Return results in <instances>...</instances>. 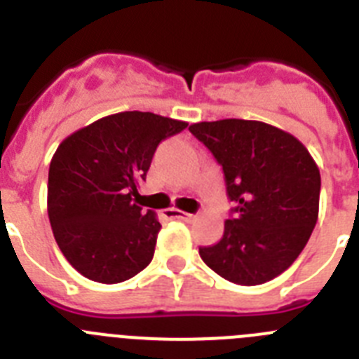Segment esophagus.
I'll return each instance as SVG.
<instances>
[{"mask_svg": "<svg viewBox=\"0 0 359 359\" xmlns=\"http://www.w3.org/2000/svg\"><path fill=\"white\" fill-rule=\"evenodd\" d=\"M167 215H169L170 219H180V221H192V219H194V215H192V214H187V212L176 210V208H170V210H167Z\"/></svg>", "mask_w": 359, "mask_h": 359, "instance_id": "1", "label": "esophagus"}]
</instances>
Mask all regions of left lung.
Wrapping results in <instances>:
<instances>
[{"label": "left lung", "instance_id": "8db88e82", "mask_svg": "<svg viewBox=\"0 0 359 359\" xmlns=\"http://www.w3.org/2000/svg\"><path fill=\"white\" fill-rule=\"evenodd\" d=\"M189 131L223 167L236 207L221 241L199 248L203 262L241 286L286 271L318 219L320 170L290 133L257 120L192 123Z\"/></svg>", "mask_w": 359, "mask_h": 359}]
</instances>
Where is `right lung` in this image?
I'll use <instances>...</instances> for the list:
<instances>
[{"label": "right lung", "instance_id": "obj_1", "mask_svg": "<svg viewBox=\"0 0 359 359\" xmlns=\"http://www.w3.org/2000/svg\"><path fill=\"white\" fill-rule=\"evenodd\" d=\"M187 122L123 111L69 135L48 170V217L66 261L86 278L118 284L147 268L161 224L133 201L161 140Z\"/></svg>", "mask_w": 359, "mask_h": 359}]
</instances>
